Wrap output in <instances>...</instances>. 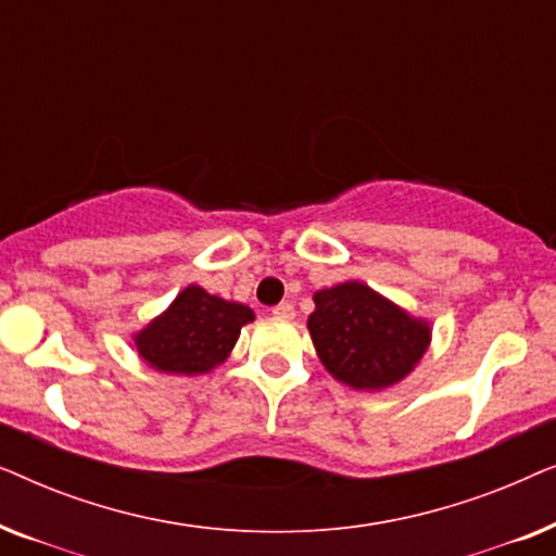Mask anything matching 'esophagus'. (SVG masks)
I'll list each match as a JSON object with an SVG mask.
<instances>
[{
	"instance_id": "obj_1",
	"label": "esophagus",
	"mask_w": 556,
	"mask_h": 556,
	"mask_svg": "<svg viewBox=\"0 0 556 556\" xmlns=\"http://www.w3.org/2000/svg\"><path fill=\"white\" fill-rule=\"evenodd\" d=\"M273 316H276V318H283V321H291V318L295 316L293 303H278V306L273 308Z\"/></svg>"
}]
</instances>
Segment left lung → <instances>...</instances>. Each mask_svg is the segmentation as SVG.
Segmentation results:
<instances>
[{"instance_id":"left-lung-1","label":"left lung","mask_w":556,"mask_h":556,"mask_svg":"<svg viewBox=\"0 0 556 556\" xmlns=\"http://www.w3.org/2000/svg\"><path fill=\"white\" fill-rule=\"evenodd\" d=\"M308 333L326 371L341 384L379 392L400 384L428 352L430 321L384 299L362 280L314 293Z\"/></svg>"}]
</instances>
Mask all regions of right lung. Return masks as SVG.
<instances>
[{"label": "right lung", "mask_w": 556, "mask_h": 556, "mask_svg": "<svg viewBox=\"0 0 556 556\" xmlns=\"http://www.w3.org/2000/svg\"><path fill=\"white\" fill-rule=\"evenodd\" d=\"M250 321H255V314L245 303L225 301L192 283L131 339L147 367L197 377L230 356L240 329Z\"/></svg>", "instance_id": "1"}]
</instances>
